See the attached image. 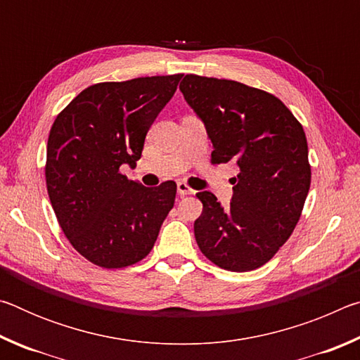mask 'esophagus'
<instances>
[{
	"instance_id": "1",
	"label": "esophagus",
	"mask_w": 360,
	"mask_h": 360,
	"mask_svg": "<svg viewBox=\"0 0 360 360\" xmlns=\"http://www.w3.org/2000/svg\"><path fill=\"white\" fill-rule=\"evenodd\" d=\"M195 191L193 188L188 187L186 182H178V193L181 195V197H184V195H192Z\"/></svg>"
}]
</instances>
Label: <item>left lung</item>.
I'll list each match as a JSON object with an SVG mask.
<instances>
[{
  "instance_id": "left-lung-1",
  "label": "left lung",
  "mask_w": 360,
  "mask_h": 360,
  "mask_svg": "<svg viewBox=\"0 0 360 360\" xmlns=\"http://www.w3.org/2000/svg\"><path fill=\"white\" fill-rule=\"evenodd\" d=\"M179 89L206 127L211 163L233 160L240 168L227 208L214 193H197L203 211L193 224L195 240L224 270H255L300 219L311 184L303 127L275 95L246 84L186 75Z\"/></svg>"
}]
</instances>
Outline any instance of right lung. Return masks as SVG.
I'll return each instance as SVG.
<instances>
[{"instance_id":"right-lung-1","label":"right lung","mask_w":360,"mask_h":360,"mask_svg":"<svg viewBox=\"0 0 360 360\" xmlns=\"http://www.w3.org/2000/svg\"><path fill=\"white\" fill-rule=\"evenodd\" d=\"M182 75L100 82L82 90L53 122L46 184L63 233L103 268L143 260L176 198V182L144 187L120 173L136 167L144 138Z\"/></svg>"}]
</instances>
